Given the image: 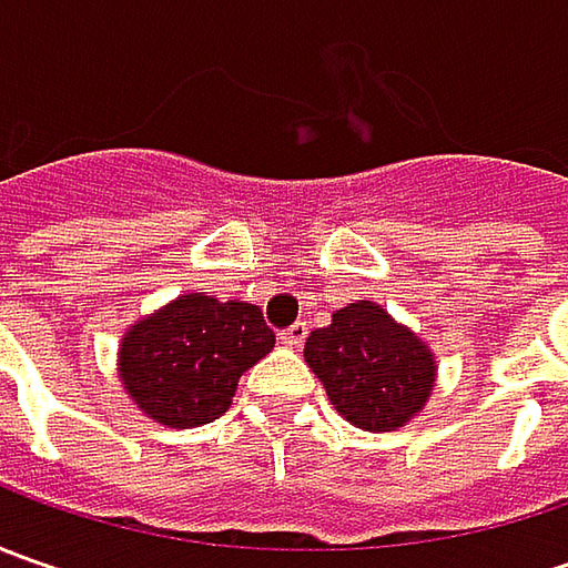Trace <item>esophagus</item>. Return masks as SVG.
<instances>
[{"instance_id": "1", "label": "esophagus", "mask_w": 568, "mask_h": 568, "mask_svg": "<svg viewBox=\"0 0 568 568\" xmlns=\"http://www.w3.org/2000/svg\"><path fill=\"white\" fill-rule=\"evenodd\" d=\"M310 335V328H306V322H294L291 328H284L281 332V344H287V347H300L303 341Z\"/></svg>"}]
</instances>
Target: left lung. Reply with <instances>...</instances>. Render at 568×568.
Instances as JSON below:
<instances>
[{"label": "left lung", "instance_id": "obj_1", "mask_svg": "<svg viewBox=\"0 0 568 568\" xmlns=\"http://www.w3.org/2000/svg\"><path fill=\"white\" fill-rule=\"evenodd\" d=\"M303 357L341 417L366 433L410 424L429 402L439 369L429 344L373 300L332 313V325L306 338Z\"/></svg>", "mask_w": 568, "mask_h": 568}]
</instances>
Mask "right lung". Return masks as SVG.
Returning a JSON list of instances; mask_svg holds the SVG:
<instances>
[{
  "instance_id": "add662e5",
  "label": "right lung",
  "mask_w": 568,
  "mask_h": 568,
  "mask_svg": "<svg viewBox=\"0 0 568 568\" xmlns=\"http://www.w3.org/2000/svg\"><path fill=\"white\" fill-rule=\"evenodd\" d=\"M272 347L274 332L258 306L183 294L125 328L116 373L144 417L192 429L227 410L240 376Z\"/></svg>"
}]
</instances>
